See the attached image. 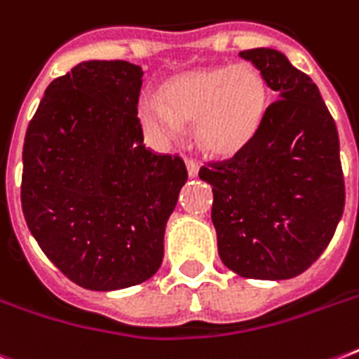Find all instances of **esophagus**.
Masks as SVG:
<instances>
[{
	"mask_svg": "<svg viewBox=\"0 0 359 359\" xmlns=\"http://www.w3.org/2000/svg\"><path fill=\"white\" fill-rule=\"evenodd\" d=\"M186 168H188V175L190 177H197V173H199V163L194 160V158H186Z\"/></svg>",
	"mask_w": 359,
	"mask_h": 359,
	"instance_id": "obj_1",
	"label": "esophagus"
}]
</instances>
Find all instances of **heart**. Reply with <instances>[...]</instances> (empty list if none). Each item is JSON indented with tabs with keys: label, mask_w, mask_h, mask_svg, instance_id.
Listing matches in <instances>:
<instances>
[{
	"label": "heart",
	"mask_w": 359,
	"mask_h": 359,
	"mask_svg": "<svg viewBox=\"0 0 359 359\" xmlns=\"http://www.w3.org/2000/svg\"><path fill=\"white\" fill-rule=\"evenodd\" d=\"M268 106L266 81L250 65L186 72L163 86L162 102L141 98L140 119L156 137H177L196 123L199 145L214 156H233L261 128Z\"/></svg>",
	"instance_id": "obj_1"
}]
</instances>
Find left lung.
Here are the masks:
<instances>
[{
  "mask_svg": "<svg viewBox=\"0 0 359 359\" xmlns=\"http://www.w3.org/2000/svg\"><path fill=\"white\" fill-rule=\"evenodd\" d=\"M250 61L278 100L235 156L199 169L212 186V224L224 264L242 278L289 279L311 266L345 207L339 135L318 87L283 53L253 48Z\"/></svg>",
  "mask_w": 359,
  "mask_h": 359,
  "instance_id": "left-lung-1",
  "label": "left lung"
}]
</instances>
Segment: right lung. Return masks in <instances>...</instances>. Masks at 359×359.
I'll return each mask as SVG.
<instances>
[{"mask_svg":"<svg viewBox=\"0 0 359 359\" xmlns=\"http://www.w3.org/2000/svg\"><path fill=\"white\" fill-rule=\"evenodd\" d=\"M141 76L119 59L76 65L46 87L25 132V224L83 289H126L158 272L165 224L188 179L179 154L143 145Z\"/></svg>","mask_w":359,"mask_h":359,"instance_id":"right-lung-1","label":"right lung"}]
</instances>
